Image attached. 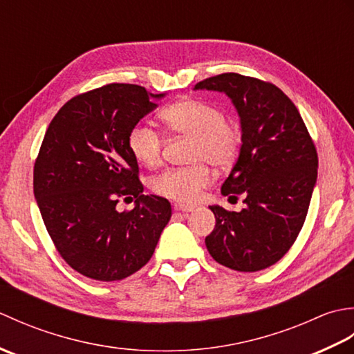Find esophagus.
<instances>
[{"mask_svg":"<svg viewBox=\"0 0 354 354\" xmlns=\"http://www.w3.org/2000/svg\"><path fill=\"white\" fill-rule=\"evenodd\" d=\"M194 208L196 207L190 205V204H175V209H178V212H183V213H190Z\"/></svg>","mask_w":354,"mask_h":354,"instance_id":"obj_1","label":"esophagus"}]
</instances>
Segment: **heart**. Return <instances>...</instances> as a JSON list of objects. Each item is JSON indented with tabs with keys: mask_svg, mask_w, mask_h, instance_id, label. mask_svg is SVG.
I'll return each instance as SVG.
<instances>
[{
	"mask_svg": "<svg viewBox=\"0 0 354 354\" xmlns=\"http://www.w3.org/2000/svg\"><path fill=\"white\" fill-rule=\"evenodd\" d=\"M161 122L175 135L192 138L189 167H169L150 179V190L158 196L176 202H193L212 181L209 164L227 169L236 161L242 145L239 126L227 120L214 103L184 99L161 111ZM127 147L140 164H160L162 138L152 126L137 123L127 133Z\"/></svg>",
	"mask_w": 354,
	"mask_h": 354,
	"instance_id": "1",
	"label": "heart"
}]
</instances>
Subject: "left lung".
I'll return each mask as SVG.
<instances>
[{"label": "left lung", "mask_w": 354, "mask_h": 354, "mask_svg": "<svg viewBox=\"0 0 354 354\" xmlns=\"http://www.w3.org/2000/svg\"><path fill=\"white\" fill-rule=\"evenodd\" d=\"M194 89L227 94L242 126L237 162L222 184L242 212L212 205L216 227L205 237L212 257L230 269L272 266L301 231L318 175V153L295 104L280 88L237 73L199 82Z\"/></svg>", "instance_id": "1"}]
</instances>
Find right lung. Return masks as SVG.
I'll list each match as a JSON object with an SVG mask.
<instances>
[{"instance_id": "add662e5", "label": "right lung", "mask_w": 354, "mask_h": 354, "mask_svg": "<svg viewBox=\"0 0 354 354\" xmlns=\"http://www.w3.org/2000/svg\"><path fill=\"white\" fill-rule=\"evenodd\" d=\"M146 88L109 84L73 97L51 120L36 158L33 192L57 252L99 281L132 275L153 255L171 216L170 202L142 194L127 147L132 126L156 108ZM133 196L131 212L118 198Z\"/></svg>"}]
</instances>
